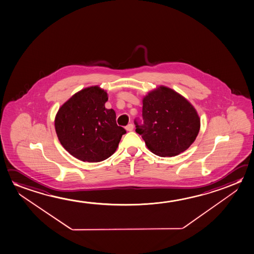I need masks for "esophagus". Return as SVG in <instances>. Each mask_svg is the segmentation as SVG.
Segmentation results:
<instances>
[{
  "mask_svg": "<svg viewBox=\"0 0 254 254\" xmlns=\"http://www.w3.org/2000/svg\"><path fill=\"white\" fill-rule=\"evenodd\" d=\"M133 128H134V126H133L132 124H129V125L125 127V129H126V130H128V131H131Z\"/></svg>",
  "mask_w": 254,
  "mask_h": 254,
  "instance_id": "esophagus-1",
  "label": "esophagus"
}]
</instances>
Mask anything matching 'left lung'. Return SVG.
Masks as SVG:
<instances>
[{
    "instance_id": "left-lung-1",
    "label": "left lung",
    "mask_w": 254,
    "mask_h": 254,
    "mask_svg": "<svg viewBox=\"0 0 254 254\" xmlns=\"http://www.w3.org/2000/svg\"><path fill=\"white\" fill-rule=\"evenodd\" d=\"M142 117V124L134 120L136 132L161 157L176 156L188 149L200 128L199 117L189 101L165 86L143 99Z\"/></svg>"
}]
</instances>
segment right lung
<instances>
[{"instance_id": "right-lung-1", "label": "right lung", "mask_w": 254, "mask_h": 254, "mask_svg": "<svg viewBox=\"0 0 254 254\" xmlns=\"http://www.w3.org/2000/svg\"><path fill=\"white\" fill-rule=\"evenodd\" d=\"M107 101L104 90L92 86L74 94L57 112V137L65 149L80 161L99 162L110 157L126 133L117 125L115 110L105 108Z\"/></svg>"}]
</instances>
